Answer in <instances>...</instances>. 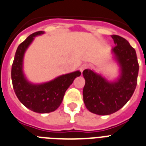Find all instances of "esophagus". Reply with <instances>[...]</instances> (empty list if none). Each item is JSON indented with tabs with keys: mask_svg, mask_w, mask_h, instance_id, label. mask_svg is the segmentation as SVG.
I'll return each instance as SVG.
<instances>
[{
	"mask_svg": "<svg viewBox=\"0 0 146 146\" xmlns=\"http://www.w3.org/2000/svg\"><path fill=\"white\" fill-rule=\"evenodd\" d=\"M86 68H87V65H86V64H83L80 67V71L81 72H84V70H85V69H86Z\"/></svg>",
	"mask_w": 146,
	"mask_h": 146,
	"instance_id": "1",
	"label": "esophagus"
}]
</instances>
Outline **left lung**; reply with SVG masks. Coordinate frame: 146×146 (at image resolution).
Here are the masks:
<instances>
[{
  "label": "left lung",
  "instance_id": "1",
  "mask_svg": "<svg viewBox=\"0 0 146 146\" xmlns=\"http://www.w3.org/2000/svg\"><path fill=\"white\" fill-rule=\"evenodd\" d=\"M116 45L113 48L121 67V75L115 82H108L100 74L85 69L86 83L83 90L84 102L91 113L110 115L126 104L134 92L137 84L139 63L135 49L123 37L113 35Z\"/></svg>",
  "mask_w": 146,
  "mask_h": 146
}]
</instances>
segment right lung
Segmentation results:
<instances>
[{
	"label": "right lung",
	"mask_w": 146,
	"mask_h": 146,
	"mask_svg": "<svg viewBox=\"0 0 146 146\" xmlns=\"http://www.w3.org/2000/svg\"><path fill=\"white\" fill-rule=\"evenodd\" d=\"M42 33V31L34 33L19 44L11 71L13 89L17 98L26 108L39 113L56 110L62 103L67 89L81 74V72L77 71L39 85L32 84L26 80L22 71L24 54L34 37Z\"/></svg>",
	"instance_id": "right-lung-1"
}]
</instances>
